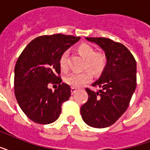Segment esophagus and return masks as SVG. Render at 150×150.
<instances>
[{"label":"esophagus","instance_id":"1","mask_svg":"<svg viewBox=\"0 0 150 150\" xmlns=\"http://www.w3.org/2000/svg\"><path fill=\"white\" fill-rule=\"evenodd\" d=\"M71 93L72 94H74V93L77 91V89L76 88H74V87H71Z\"/></svg>","mask_w":150,"mask_h":150}]
</instances>
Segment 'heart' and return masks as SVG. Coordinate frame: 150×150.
Here are the masks:
<instances>
[{"label": "heart", "mask_w": 150, "mask_h": 150, "mask_svg": "<svg viewBox=\"0 0 150 150\" xmlns=\"http://www.w3.org/2000/svg\"><path fill=\"white\" fill-rule=\"evenodd\" d=\"M78 52L86 60L84 68H89L93 73L101 72L107 64V57L102 52H96L92 46L87 44L80 45L78 47ZM60 68L63 71H67V52H64L60 60ZM92 79V74L89 70L83 72H73L65 76L64 82L71 87L77 88L90 82Z\"/></svg>", "instance_id": "1"}]
</instances>
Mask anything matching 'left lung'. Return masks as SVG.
Returning a JSON list of instances; mask_svg holds the SVG:
<instances>
[{"label":"left lung","mask_w":150,"mask_h":150,"mask_svg":"<svg viewBox=\"0 0 150 150\" xmlns=\"http://www.w3.org/2000/svg\"><path fill=\"white\" fill-rule=\"evenodd\" d=\"M102 49L107 64L99 79L89 88L88 100L80 108L83 121L95 128L112 125L128 108L135 90L136 60L128 49L120 42L105 38H86Z\"/></svg>","instance_id":"1"}]
</instances>
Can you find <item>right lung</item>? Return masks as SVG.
<instances>
[{
  "mask_svg": "<svg viewBox=\"0 0 150 150\" xmlns=\"http://www.w3.org/2000/svg\"><path fill=\"white\" fill-rule=\"evenodd\" d=\"M80 37L57 34L34 38L22 52L15 66L14 89L17 102L25 115L40 124L53 123L61 105L71 97L69 85L61 83V56ZM59 84L54 91L48 83Z\"/></svg>",
  "mask_w": 150,
  "mask_h": 150,
  "instance_id": "add662e5",
  "label": "right lung"
}]
</instances>
